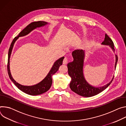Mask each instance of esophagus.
<instances>
[{
	"mask_svg": "<svg viewBox=\"0 0 126 126\" xmlns=\"http://www.w3.org/2000/svg\"><path fill=\"white\" fill-rule=\"evenodd\" d=\"M67 63H68V59L66 57H65L63 61V64H66Z\"/></svg>",
	"mask_w": 126,
	"mask_h": 126,
	"instance_id": "esophagus-1",
	"label": "esophagus"
}]
</instances>
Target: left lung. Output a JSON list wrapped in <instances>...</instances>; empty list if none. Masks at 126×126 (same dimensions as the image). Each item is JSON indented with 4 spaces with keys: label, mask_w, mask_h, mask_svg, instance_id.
Returning a JSON list of instances; mask_svg holds the SVG:
<instances>
[{
    "label": "left lung",
    "mask_w": 126,
    "mask_h": 126,
    "mask_svg": "<svg viewBox=\"0 0 126 126\" xmlns=\"http://www.w3.org/2000/svg\"><path fill=\"white\" fill-rule=\"evenodd\" d=\"M102 45L109 46L110 48L115 51L114 43L109 36L106 34L105 38L101 44ZM74 61L69 63L67 65L68 74L71 78L69 87L72 91L79 95L84 97H91L96 95L105 90L113 81L114 76L111 80L106 85L103 87H95L92 86L86 80L83 75V64L85 58V51L82 49H77L72 52ZM116 62L115 69H116L118 62V56L115 54Z\"/></svg>",
    "instance_id": "left-lung-1"
}]
</instances>
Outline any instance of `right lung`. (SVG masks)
I'll return each mask as SVG.
<instances>
[{"mask_svg": "<svg viewBox=\"0 0 126 126\" xmlns=\"http://www.w3.org/2000/svg\"><path fill=\"white\" fill-rule=\"evenodd\" d=\"M48 24H49L48 22L43 21H38L32 22L31 23L28 25L25 29H24L19 33L17 37H16L13 39L9 49L8 54L7 71H8V74L9 78L11 80V81L14 83V84H15L18 88V89H19L20 91H22L25 94H30V95H36L40 94L47 92L50 88L52 84V76L59 70V67L60 66V65L62 64L63 60L64 58V57H62L59 59H58V60L56 61L54 63L52 67L51 68L50 70L49 71L47 76L40 82L37 83L36 85L28 86H23L19 84V83L17 82L12 78L10 73V55L11 54V52H12L14 45H15L16 41L19 37L25 36L28 34H29L32 31L36 29V28L43 27Z\"/></svg>", "mask_w": 126, "mask_h": 126, "instance_id": "obj_1", "label": "right lung"}]
</instances>
